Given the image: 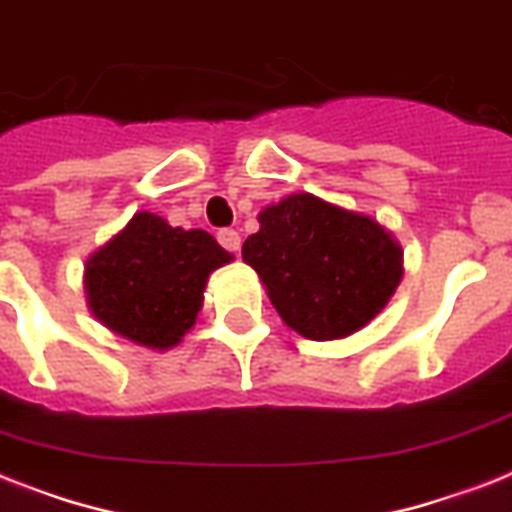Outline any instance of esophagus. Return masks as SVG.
Masks as SVG:
<instances>
[{
	"label": "esophagus",
	"mask_w": 512,
	"mask_h": 512,
	"mask_svg": "<svg viewBox=\"0 0 512 512\" xmlns=\"http://www.w3.org/2000/svg\"><path fill=\"white\" fill-rule=\"evenodd\" d=\"M218 242L228 249V252H239L242 247V236L234 228H220L218 231Z\"/></svg>",
	"instance_id": "obj_1"
}]
</instances>
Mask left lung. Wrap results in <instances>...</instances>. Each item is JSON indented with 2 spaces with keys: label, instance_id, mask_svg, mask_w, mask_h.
I'll return each instance as SVG.
<instances>
[{
  "label": "left lung",
  "instance_id": "1",
  "mask_svg": "<svg viewBox=\"0 0 512 512\" xmlns=\"http://www.w3.org/2000/svg\"><path fill=\"white\" fill-rule=\"evenodd\" d=\"M244 242L281 321L313 342H331L371 323L397 292L402 247L371 215L315 194H292L257 215Z\"/></svg>",
  "mask_w": 512,
  "mask_h": 512
}]
</instances>
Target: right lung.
<instances>
[{"instance_id": "add662e5", "label": "right lung", "mask_w": 512, "mask_h": 512, "mask_svg": "<svg viewBox=\"0 0 512 512\" xmlns=\"http://www.w3.org/2000/svg\"><path fill=\"white\" fill-rule=\"evenodd\" d=\"M231 260L202 228L184 231L155 213H136L86 260V302L112 334L170 350L197 321L210 273Z\"/></svg>"}]
</instances>
